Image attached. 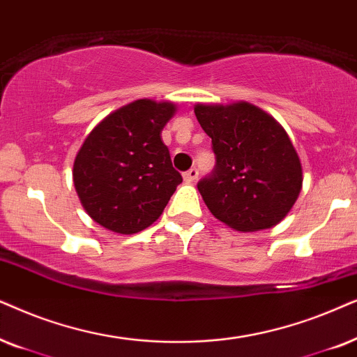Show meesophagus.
<instances>
[{"mask_svg": "<svg viewBox=\"0 0 357 357\" xmlns=\"http://www.w3.org/2000/svg\"><path fill=\"white\" fill-rule=\"evenodd\" d=\"M197 176H199V169L197 168H191V169L186 171V173L183 174V178H184V181H186V183H194L197 179Z\"/></svg>", "mask_w": 357, "mask_h": 357, "instance_id": "34e87169", "label": "esophagus"}]
</instances>
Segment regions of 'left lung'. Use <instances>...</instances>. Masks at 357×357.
Here are the masks:
<instances>
[{
	"instance_id": "left-lung-1",
	"label": "left lung",
	"mask_w": 357,
	"mask_h": 357,
	"mask_svg": "<svg viewBox=\"0 0 357 357\" xmlns=\"http://www.w3.org/2000/svg\"><path fill=\"white\" fill-rule=\"evenodd\" d=\"M212 139L215 169L197 189L212 215L238 231L278 225L302 189V165L287 132L273 116L238 101L196 104Z\"/></svg>"
}]
</instances>
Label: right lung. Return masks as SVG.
<instances>
[{"mask_svg":"<svg viewBox=\"0 0 357 357\" xmlns=\"http://www.w3.org/2000/svg\"><path fill=\"white\" fill-rule=\"evenodd\" d=\"M176 112L168 101H137L102 119L75 156L73 183L88 215L121 235L150 227L163 213L181 174L161 130Z\"/></svg>","mask_w":357,"mask_h":357,"instance_id":"add662e5","label":"right lung"}]
</instances>
